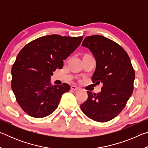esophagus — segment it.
<instances>
[{
    "instance_id": "1",
    "label": "esophagus",
    "mask_w": 148,
    "mask_h": 148,
    "mask_svg": "<svg viewBox=\"0 0 148 148\" xmlns=\"http://www.w3.org/2000/svg\"><path fill=\"white\" fill-rule=\"evenodd\" d=\"M71 89L73 90V91H79V87H77L75 86H71Z\"/></svg>"
}]
</instances>
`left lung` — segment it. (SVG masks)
Instances as JSON below:
<instances>
[{
    "instance_id": "1",
    "label": "left lung",
    "mask_w": 148,
    "mask_h": 148,
    "mask_svg": "<svg viewBox=\"0 0 148 148\" xmlns=\"http://www.w3.org/2000/svg\"><path fill=\"white\" fill-rule=\"evenodd\" d=\"M82 46L96 60L92 82L103 86L97 94L87 91L88 98L80 107L89 118L108 121L122 111L133 91L135 74L131 60L119 44L101 35L87 36Z\"/></svg>"
}]
</instances>
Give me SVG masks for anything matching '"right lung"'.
Segmentation results:
<instances>
[{
  "mask_svg": "<svg viewBox=\"0 0 148 148\" xmlns=\"http://www.w3.org/2000/svg\"><path fill=\"white\" fill-rule=\"evenodd\" d=\"M83 36L47 35L27 44L17 55L12 68V89L17 103L34 117L49 116L58 106L69 84L53 86L51 76L61 69L63 61L77 47Z\"/></svg>",
  "mask_w": 148,
  "mask_h": 148,
  "instance_id": "right-lung-1",
  "label": "right lung"
}]
</instances>
